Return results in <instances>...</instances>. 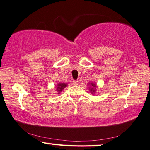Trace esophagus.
I'll return each instance as SVG.
<instances>
[{
	"label": "esophagus",
	"instance_id": "obj_1",
	"mask_svg": "<svg viewBox=\"0 0 150 150\" xmlns=\"http://www.w3.org/2000/svg\"><path fill=\"white\" fill-rule=\"evenodd\" d=\"M72 84L74 85V86H77V85L79 84V81H73Z\"/></svg>",
	"mask_w": 150,
	"mask_h": 150
}]
</instances>
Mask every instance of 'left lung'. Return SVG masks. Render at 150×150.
Masks as SVG:
<instances>
[{
    "label": "left lung",
    "mask_w": 150,
    "mask_h": 150,
    "mask_svg": "<svg viewBox=\"0 0 150 150\" xmlns=\"http://www.w3.org/2000/svg\"><path fill=\"white\" fill-rule=\"evenodd\" d=\"M90 86L88 87V90L90 92H91L92 94H94V93L96 92V89H97V85L94 83H90Z\"/></svg>",
    "instance_id": "obj_1"
}]
</instances>
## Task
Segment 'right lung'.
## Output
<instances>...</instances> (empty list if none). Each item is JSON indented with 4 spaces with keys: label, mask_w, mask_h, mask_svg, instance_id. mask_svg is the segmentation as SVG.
Returning a JSON list of instances; mask_svg holds the SVG:
<instances>
[{
    "label": "right lung",
    "mask_w": 150,
    "mask_h": 150,
    "mask_svg": "<svg viewBox=\"0 0 150 150\" xmlns=\"http://www.w3.org/2000/svg\"><path fill=\"white\" fill-rule=\"evenodd\" d=\"M67 86V84L66 83H58L55 87L56 90H57V92H58V94H60L62 91Z\"/></svg>",
    "instance_id": "obj_1"
}]
</instances>
